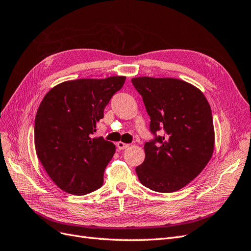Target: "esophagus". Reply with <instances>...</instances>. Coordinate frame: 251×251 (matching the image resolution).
<instances>
[{"label":"esophagus","instance_id":"1","mask_svg":"<svg viewBox=\"0 0 251 251\" xmlns=\"http://www.w3.org/2000/svg\"><path fill=\"white\" fill-rule=\"evenodd\" d=\"M116 146H117V148H118V150H125V149H126V148H128V146H130V144H127V143H124V142H121V141H119V142H117L116 143Z\"/></svg>","mask_w":251,"mask_h":251}]
</instances>
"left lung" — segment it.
<instances>
[{"mask_svg": "<svg viewBox=\"0 0 251 251\" xmlns=\"http://www.w3.org/2000/svg\"><path fill=\"white\" fill-rule=\"evenodd\" d=\"M132 83L142 96L153 135L144 143L146 159L136 174L151 191L176 192L198 176L211 158L210 105L199 89L180 79L136 77Z\"/></svg>", "mask_w": 251, "mask_h": 251, "instance_id": "8db88e82", "label": "left lung"}]
</instances>
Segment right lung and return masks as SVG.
Listing matches in <instances>:
<instances>
[{"label": "right lung", "mask_w": 251, "mask_h": 251, "mask_svg": "<svg viewBox=\"0 0 251 251\" xmlns=\"http://www.w3.org/2000/svg\"><path fill=\"white\" fill-rule=\"evenodd\" d=\"M125 80V76H112L65 81L42 100L34 123L36 155L64 192L82 196L102 186L115 146L103 137H91Z\"/></svg>", "instance_id": "obj_1"}]
</instances>
